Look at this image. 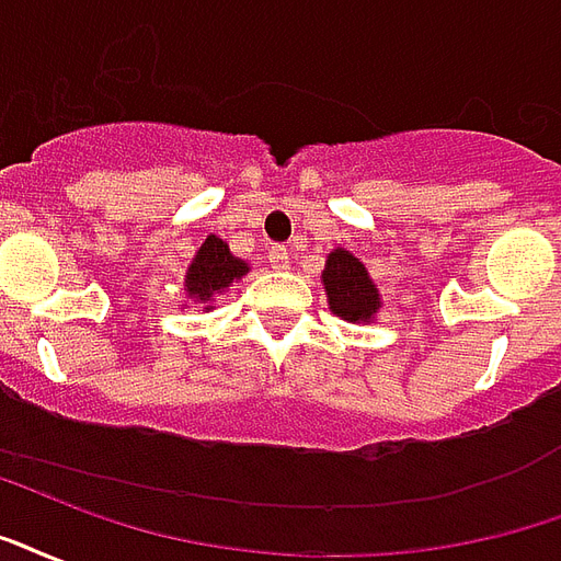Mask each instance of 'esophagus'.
I'll use <instances>...</instances> for the list:
<instances>
[{
  "label": "esophagus",
  "instance_id": "esophagus-1",
  "mask_svg": "<svg viewBox=\"0 0 561 561\" xmlns=\"http://www.w3.org/2000/svg\"><path fill=\"white\" fill-rule=\"evenodd\" d=\"M267 259H271V264L276 267V271H288V250L285 247H271L267 250Z\"/></svg>",
  "mask_w": 561,
  "mask_h": 561
}]
</instances>
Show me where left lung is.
<instances>
[{"label":"left lung","mask_w":561,"mask_h":561,"mask_svg":"<svg viewBox=\"0 0 561 561\" xmlns=\"http://www.w3.org/2000/svg\"><path fill=\"white\" fill-rule=\"evenodd\" d=\"M327 290L329 311L347 323H374L382 309V294L370 279V273L353 252L337 247L327 255V267L320 273Z\"/></svg>","instance_id":"1"}]
</instances>
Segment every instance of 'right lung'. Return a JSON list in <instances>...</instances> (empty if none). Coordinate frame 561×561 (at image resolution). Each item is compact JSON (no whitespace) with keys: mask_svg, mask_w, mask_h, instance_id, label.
Instances as JSON below:
<instances>
[{"mask_svg":"<svg viewBox=\"0 0 561 561\" xmlns=\"http://www.w3.org/2000/svg\"><path fill=\"white\" fill-rule=\"evenodd\" d=\"M247 273H250V264L232 255L224 238L208 234L187 264L185 302H194L196 309L203 311H214L217 297L232 288V282L243 279Z\"/></svg>","mask_w":561,"mask_h":561,"instance_id":"right-lung-1","label":"right lung"}]
</instances>
